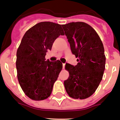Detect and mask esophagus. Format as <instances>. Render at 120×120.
Instances as JSON below:
<instances>
[{
  "label": "esophagus",
  "mask_w": 120,
  "mask_h": 120,
  "mask_svg": "<svg viewBox=\"0 0 120 120\" xmlns=\"http://www.w3.org/2000/svg\"><path fill=\"white\" fill-rule=\"evenodd\" d=\"M65 64H62V66H63V68H65Z\"/></svg>",
  "instance_id": "1"
}]
</instances>
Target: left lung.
Instances as JSON below:
<instances>
[{"label":"left lung","instance_id":"1","mask_svg":"<svg viewBox=\"0 0 120 120\" xmlns=\"http://www.w3.org/2000/svg\"><path fill=\"white\" fill-rule=\"evenodd\" d=\"M62 27L73 55L78 59L75 66L67 63L69 77L64 81L67 94L73 98L85 99L98 88L105 69L103 45L94 29L83 22H71Z\"/></svg>","mask_w":120,"mask_h":120}]
</instances>
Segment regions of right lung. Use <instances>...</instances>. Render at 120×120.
<instances>
[{"label":"right lung","mask_w":120,"mask_h":120,"mask_svg":"<svg viewBox=\"0 0 120 120\" xmlns=\"http://www.w3.org/2000/svg\"><path fill=\"white\" fill-rule=\"evenodd\" d=\"M64 35L61 24L44 22L37 23L23 36L17 52V78L31 99L42 100L50 96L62 64L59 60L45 61V56L55 40Z\"/></svg>","instance_id":"add662e5"}]
</instances>
